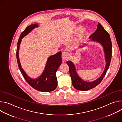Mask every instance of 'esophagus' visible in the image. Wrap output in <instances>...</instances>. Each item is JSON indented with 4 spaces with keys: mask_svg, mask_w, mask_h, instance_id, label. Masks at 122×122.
<instances>
[{
    "mask_svg": "<svg viewBox=\"0 0 122 122\" xmlns=\"http://www.w3.org/2000/svg\"><path fill=\"white\" fill-rule=\"evenodd\" d=\"M68 56L69 54L67 53H66V52H63L62 54V57L64 60H67L68 58Z\"/></svg>",
    "mask_w": 122,
    "mask_h": 122,
    "instance_id": "1",
    "label": "esophagus"
}]
</instances>
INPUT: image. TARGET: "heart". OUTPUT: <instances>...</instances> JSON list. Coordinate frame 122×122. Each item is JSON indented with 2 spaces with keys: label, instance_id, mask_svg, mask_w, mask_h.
I'll return each instance as SVG.
<instances>
[{
  "label": "heart",
  "instance_id": "b5f03b06",
  "mask_svg": "<svg viewBox=\"0 0 122 122\" xmlns=\"http://www.w3.org/2000/svg\"><path fill=\"white\" fill-rule=\"evenodd\" d=\"M84 27L82 26H79L72 32L73 34H77L76 37L72 41L73 45L76 46L83 41L89 35V31L87 30H84Z\"/></svg>",
  "mask_w": 122,
  "mask_h": 122
}]
</instances>
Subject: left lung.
I'll list each match as a JSON object with an SVG mask.
<instances>
[{"label":"left lung","instance_id":"8db88e82","mask_svg":"<svg viewBox=\"0 0 122 122\" xmlns=\"http://www.w3.org/2000/svg\"><path fill=\"white\" fill-rule=\"evenodd\" d=\"M89 39L92 41L99 43L103 46L106 64L103 73L99 78L94 81L88 82L82 80L78 76L73 62L71 61L66 62V64L69 66V74L72 80V85L76 89L81 91L89 90L94 88L101 82L109 67L112 58V44L110 35L100 23H98L97 29L89 37Z\"/></svg>","mask_w":122,"mask_h":122}]
</instances>
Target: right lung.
Segmentation results:
<instances>
[{
    "instance_id": "right-lung-1",
    "label": "right lung",
    "mask_w": 122,
    "mask_h": 122,
    "mask_svg": "<svg viewBox=\"0 0 122 122\" xmlns=\"http://www.w3.org/2000/svg\"><path fill=\"white\" fill-rule=\"evenodd\" d=\"M39 26L37 24H33L26 27L21 33L17 45L16 58L20 71L27 83L33 88L42 92H48L55 90L57 86L56 72L61 64V52L50 56L47 60L44 70L41 75L37 79L30 78L22 68L19 57V50L22 39L28 34L33 29Z\"/></svg>"
}]
</instances>
